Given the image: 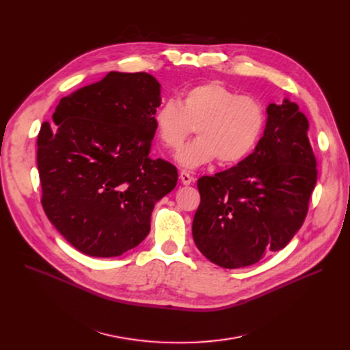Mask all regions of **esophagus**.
Instances as JSON below:
<instances>
[{"label": "esophagus", "mask_w": 350, "mask_h": 350, "mask_svg": "<svg viewBox=\"0 0 350 350\" xmlns=\"http://www.w3.org/2000/svg\"><path fill=\"white\" fill-rule=\"evenodd\" d=\"M180 180H181V183H183L184 185H189L193 178H192V176H191L189 173H187V172L183 170V172L180 173Z\"/></svg>", "instance_id": "esophagus-1"}]
</instances>
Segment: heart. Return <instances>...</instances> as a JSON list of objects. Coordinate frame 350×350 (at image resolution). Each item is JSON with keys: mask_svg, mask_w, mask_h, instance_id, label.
I'll return each mask as SVG.
<instances>
[{"mask_svg": "<svg viewBox=\"0 0 350 350\" xmlns=\"http://www.w3.org/2000/svg\"><path fill=\"white\" fill-rule=\"evenodd\" d=\"M155 133L169 149H177L195 127L198 137L176 155L184 169H198L216 158L224 165L243 161L259 144L266 112L254 96L209 81L188 88L177 105L163 103L154 113Z\"/></svg>", "mask_w": 350, "mask_h": 350, "instance_id": "b5f03b06", "label": "heart"}]
</instances>
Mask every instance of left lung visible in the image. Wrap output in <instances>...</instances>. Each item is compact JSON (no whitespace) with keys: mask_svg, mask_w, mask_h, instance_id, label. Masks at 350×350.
I'll return each mask as SVG.
<instances>
[{"mask_svg":"<svg viewBox=\"0 0 350 350\" xmlns=\"http://www.w3.org/2000/svg\"><path fill=\"white\" fill-rule=\"evenodd\" d=\"M263 137L237 166L198 180L196 247L212 263L239 269L280 251L301 228L316 185L309 120L288 98L269 104Z\"/></svg>","mask_w":350,"mask_h":350,"instance_id":"8db88e82","label":"left lung"}]
</instances>
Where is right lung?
I'll list each match as a JSON object with an SVG mask.
<instances>
[{
	"mask_svg": "<svg viewBox=\"0 0 350 350\" xmlns=\"http://www.w3.org/2000/svg\"><path fill=\"white\" fill-rule=\"evenodd\" d=\"M161 84L148 73L109 72L64 96L37 138L41 204L77 251L115 258L151 230L158 201L174 189L177 169L149 158Z\"/></svg>",
	"mask_w": 350,
	"mask_h": 350,
	"instance_id": "1",
	"label": "right lung"
}]
</instances>
